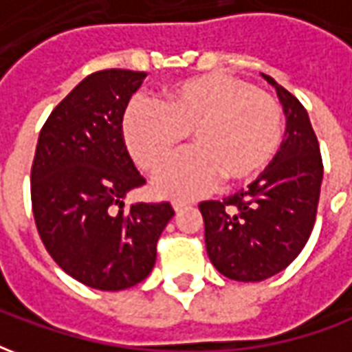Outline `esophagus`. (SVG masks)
<instances>
[{
  "label": "esophagus",
  "instance_id": "34e87169",
  "mask_svg": "<svg viewBox=\"0 0 352 352\" xmlns=\"http://www.w3.org/2000/svg\"><path fill=\"white\" fill-rule=\"evenodd\" d=\"M171 206H173V209H175V213H179V211H183L184 207H188L190 204H188V201H184V199H175Z\"/></svg>",
  "mask_w": 352,
  "mask_h": 352
}]
</instances>
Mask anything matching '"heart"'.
<instances>
[{
  "label": "heart",
  "instance_id": "obj_1",
  "mask_svg": "<svg viewBox=\"0 0 352 352\" xmlns=\"http://www.w3.org/2000/svg\"><path fill=\"white\" fill-rule=\"evenodd\" d=\"M285 115L273 96L222 73H206L169 85L158 105L133 101L124 111V145L139 168L158 169L190 133L194 151L169 162L153 181L168 198H192L221 179L249 183L279 151Z\"/></svg>",
  "mask_w": 352,
  "mask_h": 352
}]
</instances>
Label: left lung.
I'll return each mask as SVG.
<instances>
[{
	"instance_id": "1",
	"label": "left lung",
	"mask_w": 352,
	"mask_h": 352,
	"mask_svg": "<svg viewBox=\"0 0 352 352\" xmlns=\"http://www.w3.org/2000/svg\"><path fill=\"white\" fill-rule=\"evenodd\" d=\"M262 77L277 90L287 116L279 153L247 190L199 204L209 260L224 277L241 283L267 279L302 252L322 183V158L307 111L270 75Z\"/></svg>"
}]
</instances>
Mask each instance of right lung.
Wrapping results in <instances>:
<instances>
[{
	"label": "right lung",
	"mask_w": 352,
	"mask_h": 352,
	"mask_svg": "<svg viewBox=\"0 0 352 352\" xmlns=\"http://www.w3.org/2000/svg\"><path fill=\"white\" fill-rule=\"evenodd\" d=\"M146 73L105 69L80 80L43 126L32 166V207L43 245L73 279L124 290L153 272L175 214L168 201L133 204L145 179L124 145V111Z\"/></svg>",
	"instance_id": "add662e5"
}]
</instances>
